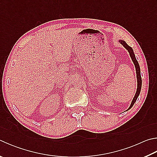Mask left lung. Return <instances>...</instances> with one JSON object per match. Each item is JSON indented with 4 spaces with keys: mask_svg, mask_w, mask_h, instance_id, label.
Returning <instances> with one entry per match:
<instances>
[{
    "mask_svg": "<svg viewBox=\"0 0 157 157\" xmlns=\"http://www.w3.org/2000/svg\"><path fill=\"white\" fill-rule=\"evenodd\" d=\"M119 42H120V43L122 45H123V46L128 50V52H129L130 56L131 57V58H132V60L134 64H135V67L136 68V78H137V89H136V92L135 93V97H134V98L132 99V103H131L130 106L129 107V108H128V110H129L132 107L134 104L135 103V101H136V99H137L138 96L139 95V94H140V92H141V84H142V80H141V71H140V67H139L138 62H137V60H136V59L135 58V53H134V52H133V50L132 49V47L128 46L126 42H125L124 40H119Z\"/></svg>",
    "mask_w": 157,
    "mask_h": 157,
    "instance_id": "1",
    "label": "left lung"
}]
</instances>
